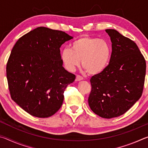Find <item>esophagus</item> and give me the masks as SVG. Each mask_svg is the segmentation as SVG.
Segmentation results:
<instances>
[{"mask_svg":"<svg viewBox=\"0 0 148 148\" xmlns=\"http://www.w3.org/2000/svg\"><path fill=\"white\" fill-rule=\"evenodd\" d=\"M82 79H84V77H83L81 76H79V75H77L76 77V82L80 81V80H82Z\"/></svg>","mask_w":148,"mask_h":148,"instance_id":"1","label":"esophagus"}]
</instances>
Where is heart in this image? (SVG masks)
I'll return each instance as SVG.
<instances>
[{"label":"heart","instance_id":"b5f03b06","mask_svg":"<svg viewBox=\"0 0 148 148\" xmlns=\"http://www.w3.org/2000/svg\"><path fill=\"white\" fill-rule=\"evenodd\" d=\"M61 51V60L65 69L72 72L81 63L87 73L96 75L107 68L111 59L108 42L96 37L83 36Z\"/></svg>","mask_w":148,"mask_h":148}]
</instances>
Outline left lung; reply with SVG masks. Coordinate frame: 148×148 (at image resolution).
Returning a JSON list of instances; mask_svg holds the SVG:
<instances>
[{"label":"left lung","instance_id":"1","mask_svg":"<svg viewBox=\"0 0 148 148\" xmlns=\"http://www.w3.org/2000/svg\"><path fill=\"white\" fill-rule=\"evenodd\" d=\"M112 42L107 68L90 79V108L103 118L121 116L141 97L146 62L134 41L114 29H106Z\"/></svg>","mask_w":148,"mask_h":148}]
</instances>
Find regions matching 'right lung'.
<instances>
[{
    "label": "right lung",
    "mask_w": 148,
    "mask_h": 148,
    "mask_svg": "<svg viewBox=\"0 0 148 148\" xmlns=\"http://www.w3.org/2000/svg\"><path fill=\"white\" fill-rule=\"evenodd\" d=\"M73 38L66 32L37 27L16 42L6 64L11 98L37 117H48L60 109L64 91L76 78L62 66L60 47Z\"/></svg>",
    "instance_id": "right-lung-1"
}]
</instances>
